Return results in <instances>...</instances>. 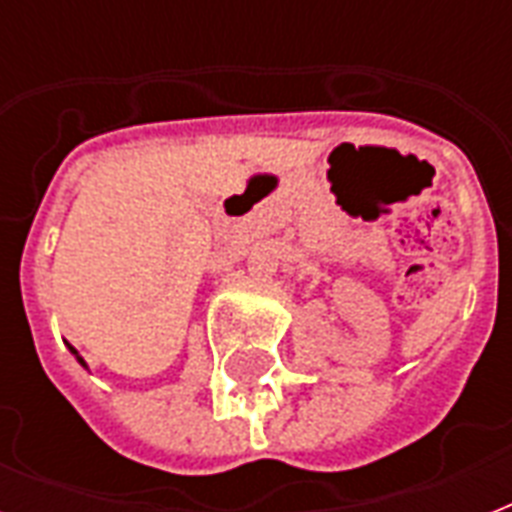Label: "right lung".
Returning a JSON list of instances; mask_svg holds the SVG:
<instances>
[{
  "instance_id": "right-lung-1",
  "label": "right lung",
  "mask_w": 512,
  "mask_h": 512,
  "mask_svg": "<svg viewBox=\"0 0 512 512\" xmlns=\"http://www.w3.org/2000/svg\"><path fill=\"white\" fill-rule=\"evenodd\" d=\"M68 350H71V353H74V358H76V361H79V364H82V366H84V369H87V361H84V358H82V356H79V350H76V348H74V345H68Z\"/></svg>"
}]
</instances>
